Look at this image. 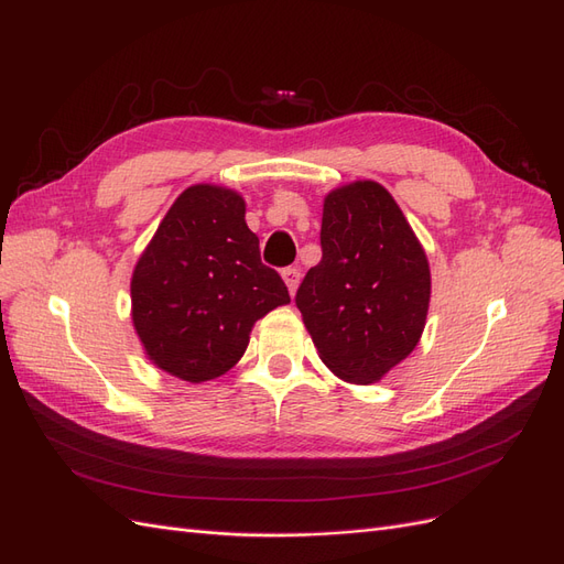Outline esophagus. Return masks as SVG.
I'll use <instances>...</instances> for the list:
<instances>
[{"label": "esophagus", "mask_w": 564, "mask_h": 564, "mask_svg": "<svg viewBox=\"0 0 564 564\" xmlns=\"http://www.w3.org/2000/svg\"><path fill=\"white\" fill-rule=\"evenodd\" d=\"M282 280H284V284H286V289H289V294H296V289H299V282H301V270L299 268H284L282 270Z\"/></svg>", "instance_id": "obj_1"}]
</instances>
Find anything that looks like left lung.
Masks as SVG:
<instances>
[{"mask_svg":"<svg viewBox=\"0 0 564 564\" xmlns=\"http://www.w3.org/2000/svg\"><path fill=\"white\" fill-rule=\"evenodd\" d=\"M322 261L303 278L296 305L338 379L377 383L412 352L431 305V265L398 202L377 181L324 197Z\"/></svg>","mask_w":564,"mask_h":564,"instance_id":"8db88e82","label":"left lung"}]
</instances>
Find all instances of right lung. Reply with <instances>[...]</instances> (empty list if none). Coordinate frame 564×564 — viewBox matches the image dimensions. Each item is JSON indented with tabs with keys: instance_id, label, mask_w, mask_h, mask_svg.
<instances>
[{
	"instance_id": "right-lung-1",
	"label": "right lung",
	"mask_w": 564,
	"mask_h": 564,
	"mask_svg": "<svg viewBox=\"0 0 564 564\" xmlns=\"http://www.w3.org/2000/svg\"><path fill=\"white\" fill-rule=\"evenodd\" d=\"M242 195L224 185L185 187L131 275V319L148 360L202 383L237 365L249 334L289 292L261 263Z\"/></svg>"
}]
</instances>
